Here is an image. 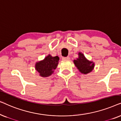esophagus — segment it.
I'll return each mask as SVG.
<instances>
[{
  "mask_svg": "<svg viewBox=\"0 0 121 121\" xmlns=\"http://www.w3.org/2000/svg\"><path fill=\"white\" fill-rule=\"evenodd\" d=\"M62 59H63V60H69V59H70V57H63Z\"/></svg>",
  "mask_w": 121,
  "mask_h": 121,
  "instance_id": "obj_1",
  "label": "esophagus"
}]
</instances>
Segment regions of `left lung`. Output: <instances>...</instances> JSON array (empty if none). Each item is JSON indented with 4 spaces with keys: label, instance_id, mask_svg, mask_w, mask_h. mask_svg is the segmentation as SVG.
I'll return each mask as SVG.
<instances>
[{
    "label": "left lung",
    "instance_id": "obj_1",
    "mask_svg": "<svg viewBox=\"0 0 121 121\" xmlns=\"http://www.w3.org/2000/svg\"><path fill=\"white\" fill-rule=\"evenodd\" d=\"M74 63L79 71L85 74L91 72L94 67V64L92 62L87 60L84 54L81 53H79L78 58L74 60Z\"/></svg>",
    "mask_w": 121,
    "mask_h": 121
}]
</instances>
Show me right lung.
Returning a JSON list of instances; mask_svg holds the SVG:
<instances>
[{"label": "right lung", "instance_id": "obj_1", "mask_svg": "<svg viewBox=\"0 0 121 121\" xmlns=\"http://www.w3.org/2000/svg\"><path fill=\"white\" fill-rule=\"evenodd\" d=\"M59 58L58 56L52 57L48 55L44 58V60L40 61L36 64V69L39 75L42 77H47L51 75L56 69Z\"/></svg>", "mask_w": 121, "mask_h": 121}]
</instances>
